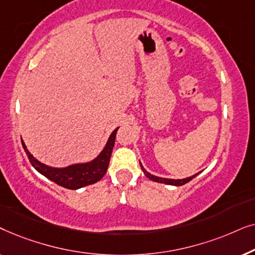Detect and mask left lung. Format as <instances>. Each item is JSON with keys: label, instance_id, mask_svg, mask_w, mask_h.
Returning a JSON list of instances; mask_svg holds the SVG:
<instances>
[{"label": "left lung", "instance_id": "left-lung-1", "mask_svg": "<svg viewBox=\"0 0 255 255\" xmlns=\"http://www.w3.org/2000/svg\"><path fill=\"white\" fill-rule=\"evenodd\" d=\"M140 166H141V163H140ZM141 169H142V172H144L145 175L147 176L149 180H152V181H155V182H160V183H166V184H170V186H183V184H186L187 182H189L190 180H193L194 177L197 175V174H195V175H193V176H190V177H187V179H182V180L163 179V177L154 176V175H152V174H149L148 172H146V170L144 169V167H142V166H141Z\"/></svg>", "mask_w": 255, "mask_h": 255}]
</instances>
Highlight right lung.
Masks as SVG:
<instances>
[{
    "mask_svg": "<svg viewBox=\"0 0 255 255\" xmlns=\"http://www.w3.org/2000/svg\"><path fill=\"white\" fill-rule=\"evenodd\" d=\"M116 128L111 133L109 140H108L106 147L100 153V155L93 161L87 163H78V165H72L66 167V168H53L48 167L44 163L38 161L37 159L33 158L32 154L27 151L26 146L22 141L23 148L25 151L27 158H29L31 165L36 168L40 174L46 176L47 179L53 181L54 183L59 186L67 188V189H79V188L86 187L88 184H93L100 181L107 173L108 166H109L111 152H113L115 139H116Z\"/></svg>",
    "mask_w": 255,
    "mask_h": 255,
    "instance_id": "obj_1",
    "label": "right lung"
}]
</instances>
